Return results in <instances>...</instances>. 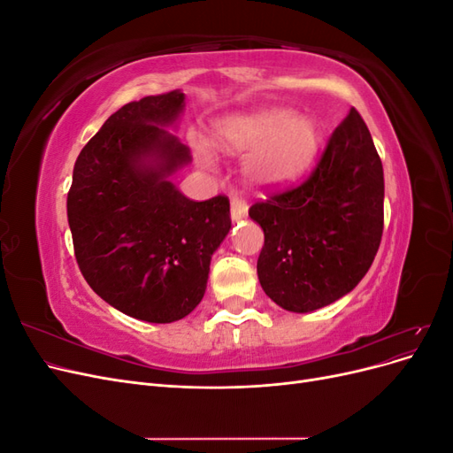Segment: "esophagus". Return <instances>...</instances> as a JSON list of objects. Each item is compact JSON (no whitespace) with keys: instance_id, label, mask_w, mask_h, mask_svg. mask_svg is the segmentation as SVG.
Masks as SVG:
<instances>
[{"instance_id":"esophagus-1","label":"esophagus","mask_w":453,"mask_h":453,"mask_svg":"<svg viewBox=\"0 0 453 453\" xmlns=\"http://www.w3.org/2000/svg\"><path fill=\"white\" fill-rule=\"evenodd\" d=\"M248 203H245V200L234 196L230 200V217L232 221H242V219L248 217Z\"/></svg>"}]
</instances>
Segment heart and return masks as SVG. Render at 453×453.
Wrapping results in <instances>:
<instances>
[{
  "mask_svg": "<svg viewBox=\"0 0 453 453\" xmlns=\"http://www.w3.org/2000/svg\"><path fill=\"white\" fill-rule=\"evenodd\" d=\"M215 145L228 155L248 153L243 172L248 180L266 190L283 188L303 177L318 157L321 132L318 122L291 109L266 107L219 120L213 128ZM200 166L213 170L215 158L210 145L195 142Z\"/></svg>",
  "mask_w": 453,
  "mask_h": 453,
  "instance_id": "1",
  "label": "heart"
}]
</instances>
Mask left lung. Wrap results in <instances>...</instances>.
Returning a JSON list of instances; mask_svg holds the SVG:
<instances>
[{"instance_id":"obj_1","label":"left lung","mask_w":453,"mask_h":453,"mask_svg":"<svg viewBox=\"0 0 453 453\" xmlns=\"http://www.w3.org/2000/svg\"><path fill=\"white\" fill-rule=\"evenodd\" d=\"M250 217L265 232L258 281L280 308L308 313L353 291L383 232V168L361 115L351 109L333 132L306 183Z\"/></svg>"}]
</instances>
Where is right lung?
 Returning a JSON list of instances; mask_svg holds the SVG:
<instances>
[{
	"label": "right lung",
	"instance_id": "right-lung-1",
	"mask_svg": "<svg viewBox=\"0 0 453 453\" xmlns=\"http://www.w3.org/2000/svg\"><path fill=\"white\" fill-rule=\"evenodd\" d=\"M185 94L122 105L81 150L67 193L77 265L109 306L173 323L203 298L211 257L230 230L226 196L187 198L172 177L190 150L170 130Z\"/></svg>",
	"mask_w": 453,
	"mask_h": 453
}]
</instances>
